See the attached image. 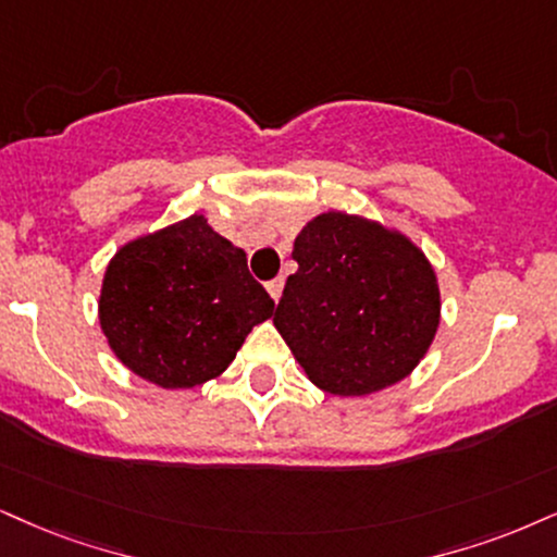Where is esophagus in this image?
Returning <instances> with one entry per match:
<instances>
[{
    "instance_id": "esophagus-1",
    "label": "esophagus",
    "mask_w": 557,
    "mask_h": 557,
    "mask_svg": "<svg viewBox=\"0 0 557 557\" xmlns=\"http://www.w3.org/2000/svg\"><path fill=\"white\" fill-rule=\"evenodd\" d=\"M265 289H268V294H271V297H273V301H278V299H281V292H284V278L278 276V278L268 281Z\"/></svg>"
}]
</instances>
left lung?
<instances>
[{"label":"left lung","mask_w":557,"mask_h":557,"mask_svg":"<svg viewBox=\"0 0 557 557\" xmlns=\"http://www.w3.org/2000/svg\"><path fill=\"white\" fill-rule=\"evenodd\" d=\"M273 325L310 382L369 395L400 382L438 327L434 268L408 237L341 211L314 216L294 239Z\"/></svg>","instance_id":"8db88e82"}]
</instances>
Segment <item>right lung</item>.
<instances>
[{"label": "right lung", "mask_w": 557, "mask_h": 557, "mask_svg": "<svg viewBox=\"0 0 557 557\" xmlns=\"http://www.w3.org/2000/svg\"><path fill=\"white\" fill-rule=\"evenodd\" d=\"M271 314L273 299L247 271L245 250L201 214L121 247L102 278L108 343L134 374L164 389L214 380Z\"/></svg>", "instance_id": "add662e5"}]
</instances>
